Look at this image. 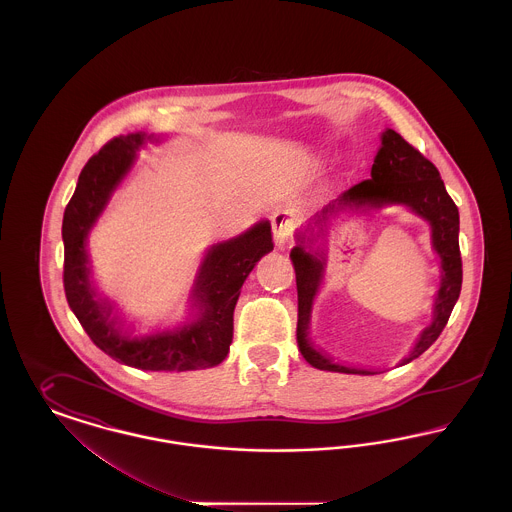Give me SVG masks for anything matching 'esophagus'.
<instances>
[{"instance_id":"1","label":"esophagus","mask_w":512,"mask_h":512,"mask_svg":"<svg viewBox=\"0 0 512 512\" xmlns=\"http://www.w3.org/2000/svg\"><path fill=\"white\" fill-rule=\"evenodd\" d=\"M272 238L274 244L278 247H284L292 240L293 228H295V219H293L292 211H276L272 213Z\"/></svg>"}]
</instances>
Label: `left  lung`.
<instances>
[{
	"instance_id": "left-lung-1",
	"label": "left lung",
	"mask_w": 512,
	"mask_h": 512,
	"mask_svg": "<svg viewBox=\"0 0 512 512\" xmlns=\"http://www.w3.org/2000/svg\"><path fill=\"white\" fill-rule=\"evenodd\" d=\"M386 205H405L418 217L426 220L432 228V245L441 259V282L434 303L432 324L424 328L413 351L399 366L411 363L438 340L459 299L463 284V261L459 249V209L451 195L447 194L436 165L428 161L409 142H405L401 134L388 128L382 134V146L374 157L370 178L345 190L338 199L330 201L320 213L309 220L305 232H309L311 236L307 238L301 232L297 236L299 244L290 253L297 282V345L305 361L315 368L343 374H378L374 370L334 363L326 353L317 351L311 345L307 330L313 299L322 282L326 265V253L322 249L313 253L311 244L315 242V238H322L326 234V222L343 209H382ZM315 231L318 232L317 235L314 234ZM305 241H309L310 245L305 246Z\"/></svg>"
}]
</instances>
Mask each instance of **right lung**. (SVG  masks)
Segmentation results:
<instances>
[{
    "instance_id": "obj_1",
    "label": "right lung",
    "mask_w": 512,
    "mask_h": 512,
    "mask_svg": "<svg viewBox=\"0 0 512 512\" xmlns=\"http://www.w3.org/2000/svg\"><path fill=\"white\" fill-rule=\"evenodd\" d=\"M151 138L142 132L113 138L90 157L80 172L63 215L65 295L90 340L122 365L169 372L217 366L226 359L232 343L234 309L245 278L274 247L268 220H261L238 238L213 245L207 251L192 290V305L199 315L182 328L130 338L122 332L111 301L99 297L90 280L86 238L132 169L136 151Z\"/></svg>"
}]
</instances>
